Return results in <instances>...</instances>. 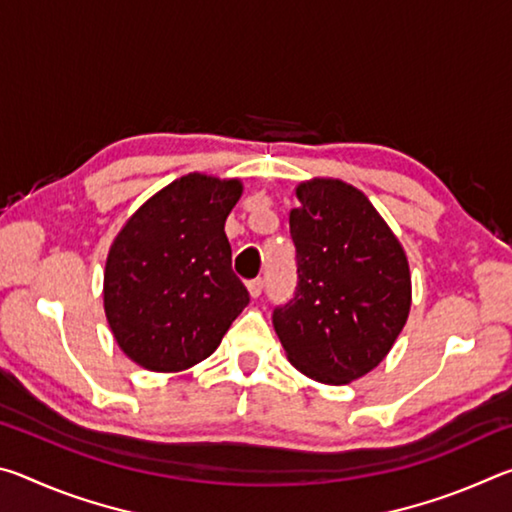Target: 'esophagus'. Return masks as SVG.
<instances>
[{
    "instance_id": "1",
    "label": "esophagus",
    "mask_w": 512,
    "mask_h": 512,
    "mask_svg": "<svg viewBox=\"0 0 512 512\" xmlns=\"http://www.w3.org/2000/svg\"><path fill=\"white\" fill-rule=\"evenodd\" d=\"M262 289H264V280H262V277H255V280L248 282V291H250V296H253V298L262 296Z\"/></svg>"
}]
</instances>
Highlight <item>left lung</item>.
<instances>
[{"label": "left lung", "instance_id": "left-lung-1", "mask_svg": "<svg viewBox=\"0 0 512 512\" xmlns=\"http://www.w3.org/2000/svg\"><path fill=\"white\" fill-rule=\"evenodd\" d=\"M289 214L298 282L273 309L289 361L323 384H348L393 348L411 307L409 262L359 189L341 180L298 187Z\"/></svg>", "mask_w": 512, "mask_h": 512}]
</instances>
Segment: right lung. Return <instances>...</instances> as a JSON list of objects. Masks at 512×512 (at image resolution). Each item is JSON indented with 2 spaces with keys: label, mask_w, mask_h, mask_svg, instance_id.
Segmentation results:
<instances>
[{
  "label": "right lung",
  "mask_w": 512,
  "mask_h": 512,
  "mask_svg": "<svg viewBox=\"0 0 512 512\" xmlns=\"http://www.w3.org/2000/svg\"><path fill=\"white\" fill-rule=\"evenodd\" d=\"M239 180L189 173L137 210L112 244L103 305L128 357L178 372L219 348L250 296L232 271L225 219Z\"/></svg>",
  "instance_id": "add662e5"
}]
</instances>
